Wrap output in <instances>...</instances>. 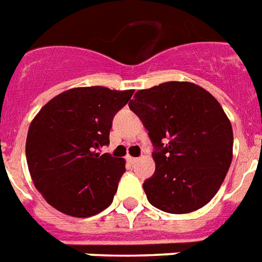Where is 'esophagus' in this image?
<instances>
[{
    "label": "esophagus",
    "instance_id": "1",
    "mask_svg": "<svg viewBox=\"0 0 262 262\" xmlns=\"http://www.w3.org/2000/svg\"><path fill=\"white\" fill-rule=\"evenodd\" d=\"M139 161V158H133V157H127V162L129 163H136Z\"/></svg>",
    "mask_w": 262,
    "mask_h": 262
}]
</instances>
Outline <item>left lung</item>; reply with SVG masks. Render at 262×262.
<instances>
[{
    "label": "left lung",
    "instance_id": "1",
    "mask_svg": "<svg viewBox=\"0 0 262 262\" xmlns=\"http://www.w3.org/2000/svg\"><path fill=\"white\" fill-rule=\"evenodd\" d=\"M129 107L155 148V173L143 184L148 202L171 214L207 205L227 176L233 147L232 126L214 96L170 81L137 91Z\"/></svg>",
    "mask_w": 262,
    "mask_h": 262
}]
</instances>
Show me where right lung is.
Wrapping results in <instances>:
<instances>
[{"mask_svg": "<svg viewBox=\"0 0 262 262\" xmlns=\"http://www.w3.org/2000/svg\"><path fill=\"white\" fill-rule=\"evenodd\" d=\"M133 92L73 88L49 100L34 117L26 140L29 171L56 210L91 217L111 205L126 162L96 149L110 143L114 115Z\"/></svg>", "mask_w": 262, "mask_h": 262, "instance_id": "add662e5", "label": "right lung"}]
</instances>
